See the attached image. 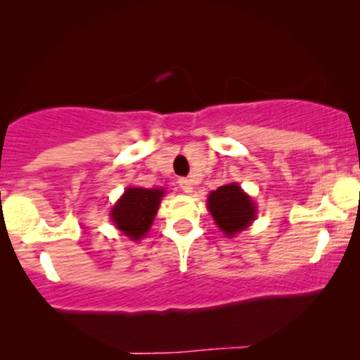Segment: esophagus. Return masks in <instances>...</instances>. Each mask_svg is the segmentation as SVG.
<instances>
[{"label": "esophagus", "instance_id": "obj_1", "mask_svg": "<svg viewBox=\"0 0 360 360\" xmlns=\"http://www.w3.org/2000/svg\"><path fill=\"white\" fill-rule=\"evenodd\" d=\"M177 184H179V188L183 189L184 193H193V183H191V179H188V177H181L179 181H177Z\"/></svg>", "mask_w": 360, "mask_h": 360}]
</instances>
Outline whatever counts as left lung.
<instances>
[{"label":"left lung","mask_w":360,"mask_h":360,"mask_svg":"<svg viewBox=\"0 0 360 360\" xmlns=\"http://www.w3.org/2000/svg\"><path fill=\"white\" fill-rule=\"evenodd\" d=\"M208 210L218 229L229 238L245 230L257 213L252 198L237 183L220 186L217 191L210 193Z\"/></svg>","instance_id":"obj_1"}]
</instances>
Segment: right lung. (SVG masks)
I'll return each instance as SVG.
<instances>
[{"label":"right lung","instance_id":"1","mask_svg":"<svg viewBox=\"0 0 360 360\" xmlns=\"http://www.w3.org/2000/svg\"><path fill=\"white\" fill-rule=\"evenodd\" d=\"M164 193L159 188H127L110 213L115 226L131 240H140L150 229Z\"/></svg>","mask_w":360,"mask_h":360}]
</instances>
